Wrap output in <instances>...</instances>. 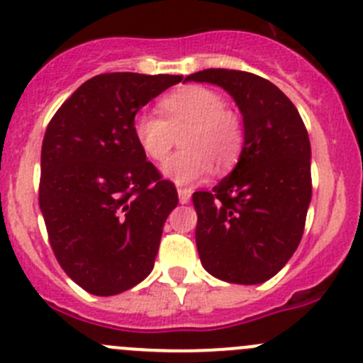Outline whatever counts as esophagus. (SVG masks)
Returning a JSON list of instances; mask_svg holds the SVG:
<instances>
[{"instance_id":"34e87169","label":"esophagus","mask_w":363,"mask_h":363,"mask_svg":"<svg viewBox=\"0 0 363 363\" xmlns=\"http://www.w3.org/2000/svg\"><path fill=\"white\" fill-rule=\"evenodd\" d=\"M191 196H192V192L189 191V189H178L179 203H189L191 201Z\"/></svg>"}]
</instances>
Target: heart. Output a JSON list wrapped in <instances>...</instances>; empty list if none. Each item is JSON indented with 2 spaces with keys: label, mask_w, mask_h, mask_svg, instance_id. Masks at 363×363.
I'll return each mask as SVG.
<instances>
[{
  "label": "heart",
  "mask_w": 363,
  "mask_h": 363,
  "mask_svg": "<svg viewBox=\"0 0 363 363\" xmlns=\"http://www.w3.org/2000/svg\"><path fill=\"white\" fill-rule=\"evenodd\" d=\"M164 117L143 112L133 121V135L140 151L153 162H164L184 132V151L162 167L165 178L178 185H191L205 178L212 164L219 171L231 167L244 146V126L239 113L226 108L217 91L189 85L171 92L160 101Z\"/></svg>",
  "instance_id": "1"
}]
</instances>
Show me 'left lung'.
<instances>
[{
  "instance_id": "8db88e82",
  "label": "left lung",
  "mask_w": 363,
  "mask_h": 363,
  "mask_svg": "<svg viewBox=\"0 0 363 363\" xmlns=\"http://www.w3.org/2000/svg\"><path fill=\"white\" fill-rule=\"evenodd\" d=\"M185 80L223 87L244 117L239 164L210 192L192 194L201 264L223 281L264 283L287 264L305 230L312 199L305 123L287 96L253 72L205 69Z\"/></svg>"
}]
</instances>
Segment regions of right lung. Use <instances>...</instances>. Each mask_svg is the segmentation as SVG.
Returning a JSON list of instances; mask_svg holds the SVG:
<instances>
[{"mask_svg": "<svg viewBox=\"0 0 363 363\" xmlns=\"http://www.w3.org/2000/svg\"><path fill=\"white\" fill-rule=\"evenodd\" d=\"M184 76L105 72L51 117L40 151L39 205L65 274L94 296H116L153 271L178 192L133 135L139 108Z\"/></svg>", "mask_w": 363, "mask_h": 363, "instance_id": "right-lung-1", "label": "right lung"}]
</instances>
